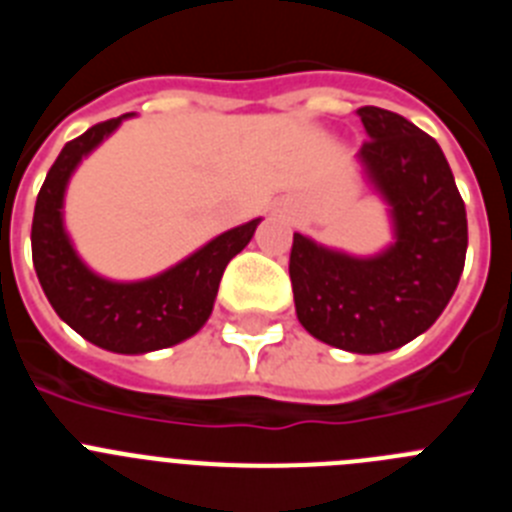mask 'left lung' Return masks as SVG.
<instances>
[{"mask_svg": "<svg viewBox=\"0 0 512 512\" xmlns=\"http://www.w3.org/2000/svg\"><path fill=\"white\" fill-rule=\"evenodd\" d=\"M356 115L369 135L356 161L387 205L392 243L354 256L295 233L289 279L297 320L312 338L384 354L425 333L449 305L467 256V210L431 135L382 107Z\"/></svg>", "mask_w": 512, "mask_h": 512, "instance_id": "1", "label": "left lung"}]
</instances>
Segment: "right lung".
I'll list each match as a JSON object with an SVG mask.
<instances>
[{"mask_svg":"<svg viewBox=\"0 0 512 512\" xmlns=\"http://www.w3.org/2000/svg\"><path fill=\"white\" fill-rule=\"evenodd\" d=\"M99 122L58 153L40 187L33 215V266L58 318L112 354H151L192 338L210 318L223 271L251 243L261 217L215 235L166 271L135 282H117L89 269L63 223V200L71 176L122 120Z\"/></svg>","mask_w":512,"mask_h":512,"instance_id":"1","label":"right lung"}]
</instances>
